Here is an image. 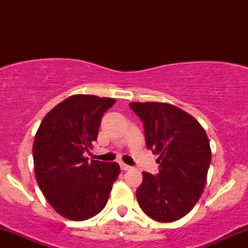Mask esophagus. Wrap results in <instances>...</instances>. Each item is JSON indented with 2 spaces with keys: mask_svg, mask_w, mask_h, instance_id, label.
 I'll use <instances>...</instances> for the list:
<instances>
[{
  "mask_svg": "<svg viewBox=\"0 0 248 248\" xmlns=\"http://www.w3.org/2000/svg\"><path fill=\"white\" fill-rule=\"evenodd\" d=\"M120 167H121L122 170H129V169H131V167H129L128 164L124 163V162H121V163H120Z\"/></svg>",
  "mask_w": 248,
  "mask_h": 248,
  "instance_id": "1",
  "label": "esophagus"
}]
</instances>
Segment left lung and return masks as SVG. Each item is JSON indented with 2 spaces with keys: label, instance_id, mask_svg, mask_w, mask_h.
I'll list each match as a JSON object with an SVG mask.
<instances>
[{
  "label": "left lung",
  "instance_id": "left-lung-1",
  "mask_svg": "<svg viewBox=\"0 0 248 248\" xmlns=\"http://www.w3.org/2000/svg\"><path fill=\"white\" fill-rule=\"evenodd\" d=\"M144 124L146 146L158 155L157 175L142 172L137 199L157 222L186 216L201 198L211 162L206 132L184 110L169 103H129Z\"/></svg>",
  "mask_w": 248,
  "mask_h": 248
}]
</instances>
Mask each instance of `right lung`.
I'll list each match as a JSON object with an SVG mask.
<instances>
[{
	"instance_id": "obj_1",
	"label": "right lung",
	"mask_w": 248,
	"mask_h": 248,
	"mask_svg": "<svg viewBox=\"0 0 248 248\" xmlns=\"http://www.w3.org/2000/svg\"><path fill=\"white\" fill-rule=\"evenodd\" d=\"M114 98L74 94L50 110L33 141L34 174L55 211L85 221L103 210L120 174L116 162H87L85 152L98 136L102 116Z\"/></svg>"
}]
</instances>
